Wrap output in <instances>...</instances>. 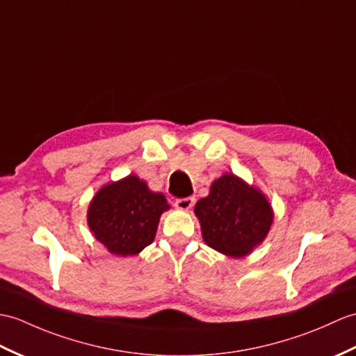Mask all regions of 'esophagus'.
<instances>
[{
  "instance_id": "esophagus-1",
  "label": "esophagus",
  "mask_w": 356,
  "mask_h": 356,
  "mask_svg": "<svg viewBox=\"0 0 356 356\" xmlns=\"http://www.w3.org/2000/svg\"><path fill=\"white\" fill-rule=\"evenodd\" d=\"M194 202H195V198H194V197L179 198V200H176L175 206H176L177 209H180V211H188V209H191V208H193V206H194Z\"/></svg>"
}]
</instances>
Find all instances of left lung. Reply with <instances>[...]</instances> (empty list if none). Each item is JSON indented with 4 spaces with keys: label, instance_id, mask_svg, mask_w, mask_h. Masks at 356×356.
I'll list each match as a JSON object with an SVG mask.
<instances>
[{
    "label": "left lung",
    "instance_id": "obj_1",
    "mask_svg": "<svg viewBox=\"0 0 356 356\" xmlns=\"http://www.w3.org/2000/svg\"><path fill=\"white\" fill-rule=\"evenodd\" d=\"M204 243L230 258H244L266 239L273 209L259 189L235 175L213 180L194 208Z\"/></svg>",
    "mask_w": 356,
    "mask_h": 356
}]
</instances>
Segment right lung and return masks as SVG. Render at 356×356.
I'll use <instances>...</instances> for the list:
<instances>
[{
	"label": "right lung",
	"instance_id": "add662e5",
	"mask_svg": "<svg viewBox=\"0 0 356 356\" xmlns=\"http://www.w3.org/2000/svg\"><path fill=\"white\" fill-rule=\"evenodd\" d=\"M168 209L163 194L150 191L139 177L127 176L94 195L88 226L111 253L134 256L153 243L162 212Z\"/></svg>",
	"mask_w": 356,
	"mask_h": 356
}]
</instances>
